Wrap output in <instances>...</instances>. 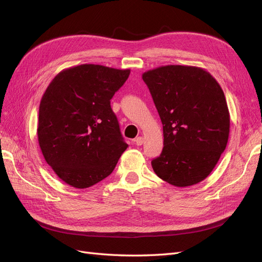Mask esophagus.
Returning <instances> with one entry per match:
<instances>
[{"mask_svg":"<svg viewBox=\"0 0 262 262\" xmlns=\"http://www.w3.org/2000/svg\"><path fill=\"white\" fill-rule=\"evenodd\" d=\"M143 142H144V139L142 138V137H139V138H137L136 140H134V143H136L138 146L143 144Z\"/></svg>","mask_w":262,"mask_h":262,"instance_id":"obj_1","label":"esophagus"}]
</instances>
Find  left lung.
Instances as JSON below:
<instances>
[{
	"instance_id": "8db88e82",
	"label": "left lung",
	"mask_w": 262,
	"mask_h": 262,
	"mask_svg": "<svg viewBox=\"0 0 262 262\" xmlns=\"http://www.w3.org/2000/svg\"><path fill=\"white\" fill-rule=\"evenodd\" d=\"M163 123L156 175L175 187L207 178L226 147L229 112L220 84L204 69L164 66L142 74Z\"/></svg>"
}]
</instances>
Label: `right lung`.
<instances>
[{"label": "right lung", "instance_id": "1", "mask_svg": "<svg viewBox=\"0 0 262 262\" xmlns=\"http://www.w3.org/2000/svg\"><path fill=\"white\" fill-rule=\"evenodd\" d=\"M130 70L99 64L66 69L39 106L38 142L46 162L66 184L85 189L108 177L128 147L110 99Z\"/></svg>", "mask_w": 262, "mask_h": 262}]
</instances>
